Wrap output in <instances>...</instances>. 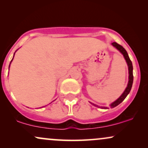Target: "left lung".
I'll use <instances>...</instances> for the list:
<instances>
[{"instance_id": "1", "label": "left lung", "mask_w": 148, "mask_h": 148, "mask_svg": "<svg viewBox=\"0 0 148 148\" xmlns=\"http://www.w3.org/2000/svg\"><path fill=\"white\" fill-rule=\"evenodd\" d=\"M111 45H113V47H115V48H116L117 49H118L119 51H120L122 54H123L124 58H125V60H126V62H127V66H128V70H129V81H128V84H127V88H125V91L123 92V93L121 95H120V97H119L118 99H116L115 101H113V103H111V104H110V106H111V108H114V107L117 106L118 105L120 104V103L121 102H123V100L125 99V98H126V97L128 95V94L130 93L131 89H132V84H133L134 76H133V65H132V62L130 60V57H129L128 53H127V51L125 50V49H124L121 45H118V44L116 43V42H113ZM91 103L92 105H94V106H95L97 107H99V108H104V109H106V108H108V107L99 106H97V105L94 104V103Z\"/></svg>"}]
</instances>
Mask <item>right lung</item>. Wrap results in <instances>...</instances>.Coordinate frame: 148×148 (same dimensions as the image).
<instances>
[{"label": "right lung", "instance_id": "obj_1", "mask_svg": "<svg viewBox=\"0 0 148 148\" xmlns=\"http://www.w3.org/2000/svg\"><path fill=\"white\" fill-rule=\"evenodd\" d=\"M16 51H15V52H16ZM13 58H14V57H13ZM12 60H13V58H12ZM12 60H11V62L12 61ZM11 62H10V64H11ZM10 66H9V68H10Z\"/></svg>", "mask_w": 148, "mask_h": 148}]
</instances>
